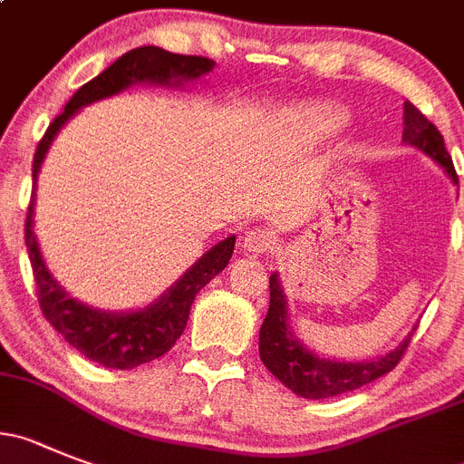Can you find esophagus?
I'll use <instances>...</instances> for the list:
<instances>
[{"label": "esophagus", "instance_id": "esophagus-1", "mask_svg": "<svg viewBox=\"0 0 464 464\" xmlns=\"http://www.w3.org/2000/svg\"><path fill=\"white\" fill-rule=\"evenodd\" d=\"M276 245V236L266 228H254V231H246L242 237V249H245L249 256H261V254L270 252Z\"/></svg>", "mask_w": 464, "mask_h": 464}]
</instances>
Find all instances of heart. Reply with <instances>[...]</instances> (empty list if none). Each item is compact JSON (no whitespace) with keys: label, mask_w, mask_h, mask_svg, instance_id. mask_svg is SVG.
I'll list each match as a JSON object with an SVG mask.
<instances>
[{"label":"heart","mask_w":464,"mask_h":464,"mask_svg":"<svg viewBox=\"0 0 464 464\" xmlns=\"http://www.w3.org/2000/svg\"><path fill=\"white\" fill-rule=\"evenodd\" d=\"M297 123L314 137H330L348 123V111L336 102H309L297 110Z\"/></svg>","instance_id":"obj_1"}]
</instances>
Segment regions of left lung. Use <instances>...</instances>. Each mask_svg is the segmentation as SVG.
Segmentation results:
<instances>
[{
    "instance_id": "8db88e82",
    "label": "left lung",
    "mask_w": 464,
    "mask_h": 464,
    "mask_svg": "<svg viewBox=\"0 0 464 464\" xmlns=\"http://www.w3.org/2000/svg\"><path fill=\"white\" fill-rule=\"evenodd\" d=\"M402 144L421 150L426 158H430L441 171L447 173L453 185H458L456 169H453V160L447 146H444V137L412 102L402 105ZM412 332L396 348L373 359L343 362V359L315 354L314 350L306 348L304 341L293 330L288 300H285V293L281 288L279 272H272L270 309H267L261 332H258V353H261V362L266 363V369L284 387H288L302 398L320 401V398L354 392V389L389 373L401 362Z\"/></svg>"
}]
</instances>
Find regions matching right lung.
Here are the masks:
<instances>
[{
  "label": "right lung",
  "mask_w": 464,
  "mask_h": 464,
  "mask_svg": "<svg viewBox=\"0 0 464 464\" xmlns=\"http://www.w3.org/2000/svg\"><path fill=\"white\" fill-rule=\"evenodd\" d=\"M212 68H215V62L206 56L173 54V52L155 45L125 52L101 75L80 86L77 93L68 101V105L63 107L62 114L50 123L45 137L38 144L36 155H34V189H36L38 173H41L52 141L82 107L111 98L134 84L176 86L179 89L188 82H197L198 77L208 75ZM34 206H36V192L29 203L24 242H27L29 261H32L34 276H36L43 315L72 348L107 369H134V366L149 363L169 353V348L183 334L197 293L228 266L233 246H236V236L219 240L173 281L158 300L141 309H93V306L71 297V293L47 270L36 233H34Z\"/></svg>",
  "instance_id": "right-lung-1"
}]
</instances>
